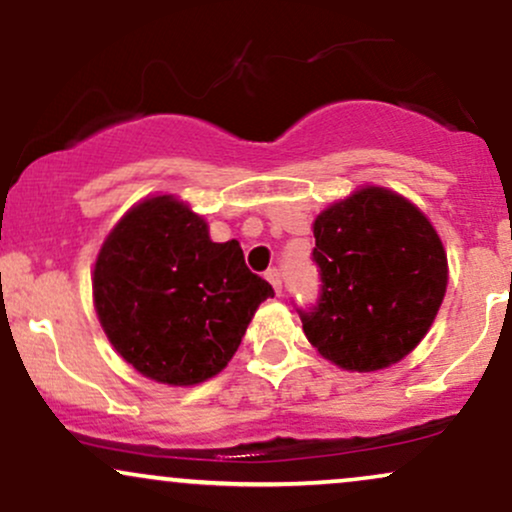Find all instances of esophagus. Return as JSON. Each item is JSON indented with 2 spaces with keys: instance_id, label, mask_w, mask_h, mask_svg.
Wrapping results in <instances>:
<instances>
[{
  "instance_id": "obj_1",
  "label": "esophagus",
  "mask_w": 512,
  "mask_h": 512,
  "mask_svg": "<svg viewBox=\"0 0 512 512\" xmlns=\"http://www.w3.org/2000/svg\"><path fill=\"white\" fill-rule=\"evenodd\" d=\"M264 276H267L269 284L274 286V291H276V293H281V272H279V269H276V267L267 269V272H264Z\"/></svg>"
}]
</instances>
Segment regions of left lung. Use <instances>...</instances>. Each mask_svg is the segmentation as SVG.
I'll use <instances>...</instances> for the list:
<instances>
[{"label": "left lung", "mask_w": 512, "mask_h": 512, "mask_svg": "<svg viewBox=\"0 0 512 512\" xmlns=\"http://www.w3.org/2000/svg\"><path fill=\"white\" fill-rule=\"evenodd\" d=\"M320 298L301 310L308 342L344 370L402 361L436 320L448 257L436 228L409 199L363 187L313 223Z\"/></svg>", "instance_id": "obj_1"}]
</instances>
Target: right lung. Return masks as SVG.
<instances>
[{"mask_svg":"<svg viewBox=\"0 0 512 512\" xmlns=\"http://www.w3.org/2000/svg\"><path fill=\"white\" fill-rule=\"evenodd\" d=\"M274 289L238 240L214 243L207 221L173 195L122 216L93 269V303L110 344L163 385H197L226 368Z\"/></svg>","mask_w":512,"mask_h":512,"instance_id":"obj_1","label":"right lung"}]
</instances>
